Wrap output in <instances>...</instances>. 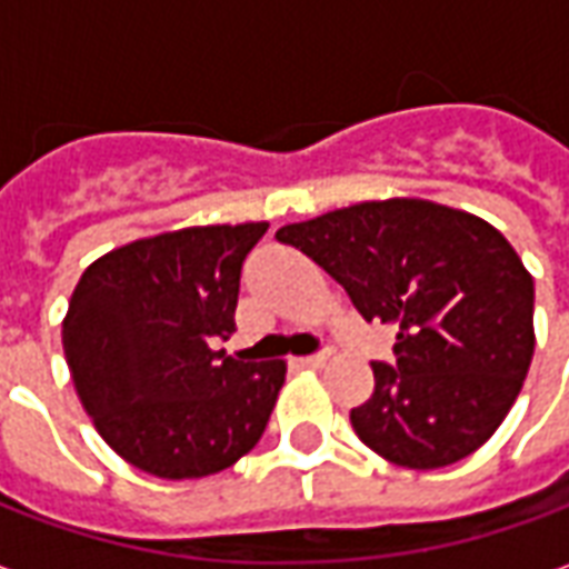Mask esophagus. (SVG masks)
Returning a JSON list of instances; mask_svg holds the SVG:
<instances>
[{
	"instance_id": "obj_1",
	"label": "esophagus",
	"mask_w": 569,
	"mask_h": 569,
	"mask_svg": "<svg viewBox=\"0 0 569 569\" xmlns=\"http://www.w3.org/2000/svg\"><path fill=\"white\" fill-rule=\"evenodd\" d=\"M292 362H296L298 369H322V366H326V357H322V353H313V357H298L292 359Z\"/></svg>"
}]
</instances>
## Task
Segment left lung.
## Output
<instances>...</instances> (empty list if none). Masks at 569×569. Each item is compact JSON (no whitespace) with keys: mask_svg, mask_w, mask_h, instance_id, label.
Here are the masks:
<instances>
[{"mask_svg":"<svg viewBox=\"0 0 569 569\" xmlns=\"http://www.w3.org/2000/svg\"><path fill=\"white\" fill-rule=\"evenodd\" d=\"M345 286L362 320L396 326V362L350 411L383 460L439 469L478 451L509 415L533 359V277L472 212L420 198L366 200L283 224Z\"/></svg>","mask_w":569,"mask_h":569,"instance_id":"obj_1","label":"left lung"}]
</instances>
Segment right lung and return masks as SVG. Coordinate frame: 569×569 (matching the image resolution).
I'll list each match as a JSON object with an SVG mask.
<instances>
[{
  "mask_svg": "<svg viewBox=\"0 0 569 569\" xmlns=\"http://www.w3.org/2000/svg\"><path fill=\"white\" fill-rule=\"evenodd\" d=\"M268 222L133 240L81 273L63 353L106 445L170 481L234 466L268 427L286 362L212 350L234 332L240 268Z\"/></svg>",
  "mask_w": 569,
  "mask_h": 569,
  "instance_id": "add662e5",
  "label": "right lung"
}]
</instances>
